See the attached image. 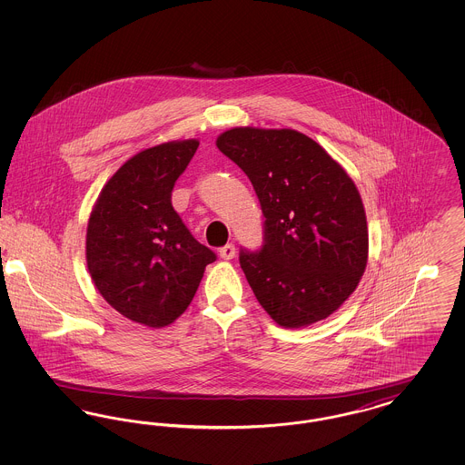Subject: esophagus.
Masks as SVG:
<instances>
[{"mask_svg": "<svg viewBox=\"0 0 465 465\" xmlns=\"http://www.w3.org/2000/svg\"><path fill=\"white\" fill-rule=\"evenodd\" d=\"M220 256L223 260H233L235 256V243H226L224 247L220 249Z\"/></svg>", "mask_w": 465, "mask_h": 465, "instance_id": "obj_1", "label": "esophagus"}]
</instances>
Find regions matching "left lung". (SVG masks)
<instances>
[{
	"label": "left lung",
	"instance_id": "left-lung-1",
	"mask_svg": "<svg viewBox=\"0 0 465 465\" xmlns=\"http://www.w3.org/2000/svg\"><path fill=\"white\" fill-rule=\"evenodd\" d=\"M216 146L251 179L265 216V245L241 252L256 300L282 328L330 317L368 263V223L352 177L309 135L233 127Z\"/></svg>",
	"mask_w": 465,
	"mask_h": 465
}]
</instances>
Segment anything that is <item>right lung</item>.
<instances>
[{
  "mask_svg": "<svg viewBox=\"0 0 465 465\" xmlns=\"http://www.w3.org/2000/svg\"><path fill=\"white\" fill-rule=\"evenodd\" d=\"M199 139L167 141L129 158L95 200L85 241L90 279L113 309L165 328L192 303L216 254L197 242L171 203Z\"/></svg>",
  "mask_w": 465,
  "mask_h": 465,
  "instance_id": "1",
  "label": "right lung"
}]
</instances>
